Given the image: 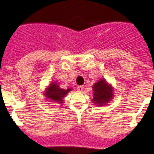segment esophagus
<instances>
[{"instance_id":"34e87169","label":"esophagus","mask_w":154,"mask_h":154,"mask_svg":"<svg viewBox=\"0 0 154 154\" xmlns=\"http://www.w3.org/2000/svg\"><path fill=\"white\" fill-rule=\"evenodd\" d=\"M84 87H85L84 85H80V86H78L77 87V90L79 91H82L84 89Z\"/></svg>"}]
</instances>
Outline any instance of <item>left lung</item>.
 <instances>
[{
    "label": "left lung",
    "mask_w": 154,
    "mask_h": 154,
    "mask_svg": "<svg viewBox=\"0 0 154 154\" xmlns=\"http://www.w3.org/2000/svg\"><path fill=\"white\" fill-rule=\"evenodd\" d=\"M93 102L98 106H103L112 99L113 90L105 79H100L93 85Z\"/></svg>",
    "instance_id": "1"
}]
</instances>
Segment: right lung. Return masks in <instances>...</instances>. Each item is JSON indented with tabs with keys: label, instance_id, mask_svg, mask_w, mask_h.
I'll use <instances>...</instances> for the list:
<instances>
[{
	"label": "right lung",
	"instance_id": "1",
	"mask_svg": "<svg viewBox=\"0 0 154 154\" xmlns=\"http://www.w3.org/2000/svg\"><path fill=\"white\" fill-rule=\"evenodd\" d=\"M72 90L71 88L67 89H61L57 83L55 82H52V83L50 84L49 87L45 91V95L48 100H52V102H58L59 104H63V98L66 96L69 91Z\"/></svg>",
	"mask_w": 154,
	"mask_h": 154
}]
</instances>
